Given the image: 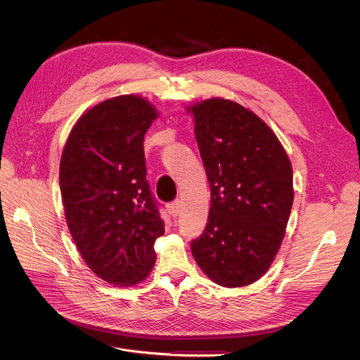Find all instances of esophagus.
Wrapping results in <instances>:
<instances>
[{
	"label": "esophagus",
	"mask_w": 360,
	"mask_h": 360,
	"mask_svg": "<svg viewBox=\"0 0 360 360\" xmlns=\"http://www.w3.org/2000/svg\"><path fill=\"white\" fill-rule=\"evenodd\" d=\"M181 209H182V201L176 200V201H174L172 204H170L169 212H170V214H172L174 217H176L181 213Z\"/></svg>",
	"instance_id": "esophagus-1"
}]
</instances>
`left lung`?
<instances>
[{"label":"left lung","mask_w":360,"mask_h":360,"mask_svg":"<svg viewBox=\"0 0 360 360\" xmlns=\"http://www.w3.org/2000/svg\"><path fill=\"white\" fill-rule=\"evenodd\" d=\"M188 112L212 195L209 221L191 252L217 285H251L270 269L285 238L292 163L271 128L233 101L207 99Z\"/></svg>","instance_id":"1"}]
</instances>
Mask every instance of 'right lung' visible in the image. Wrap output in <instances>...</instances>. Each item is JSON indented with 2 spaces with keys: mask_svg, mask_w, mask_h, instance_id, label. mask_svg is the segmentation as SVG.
<instances>
[{
  "mask_svg": "<svg viewBox=\"0 0 360 360\" xmlns=\"http://www.w3.org/2000/svg\"><path fill=\"white\" fill-rule=\"evenodd\" d=\"M158 110L137 94L106 99L72 127L60 163L70 233L89 266L117 286L143 281L165 223L146 179L143 140Z\"/></svg>",
  "mask_w": 360,
  "mask_h": 360,
  "instance_id": "right-lung-1",
  "label": "right lung"
}]
</instances>
